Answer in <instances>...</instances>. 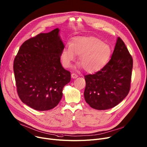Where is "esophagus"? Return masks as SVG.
Returning a JSON list of instances; mask_svg holds the SVG:
<instances>
[{
	"label": "esophagus",
	"instance_id": "34e87169",
	"mask_svg": "<svg viewBox=\"0 0 147 147\" xmlns=\"http://www.w3.org/2000/svg\"><path fill=\"white\" fill-rule=\"evenodd\" d=\"M78 77V75L76 73H72L71 74V77L73 78V79H76V78H77Z\"/></svg>",
	"mask_w": 147,
	"mask_h": 147
}]
</instances>
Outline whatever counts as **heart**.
Segmentation results:
<instances>
[{
	"label": "heart",
	"mask_w": 147,
	"mask_h": 147,
	"mask_svg": "<svg viewBox=\"0 0 147 147\" xmlns=\"http://www.w3.org/2000/svg\"><path fill=\"white\" fill-rule=\"evenodd\" d=\"M79 55V67L90 73L100 71L108 63L111 55L110 46L94 36H76L63 50L61 60L65 68L71 66Z\"/></svg>",
	"instance_id": "1"
}]
</instances>
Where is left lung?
<instances>
[{"label": "left lung", "instance_id": "left-lung-1", "mask_svg": "<svg viewBox=\"0 0 147 147\" xmlns=\"http://www.w3.org/2000/svg\"><path fill=\"white\" fill-rule=\"evenodd\" d=\"M132 67V57L118 37L110 61L95 74L84 76L86 102L97 110L118 105L130 90Z\"/></svg>", "mask_w": 147, "mask_h": 147}]
</instances>
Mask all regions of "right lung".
<instances>
[{
	"mask_svg": "<svg viewBox=\"0 0 147 147\" xmlns=\"http://www.w3.org/2000/svg\"><path fill=\"white\" fill-rule=\"evenodd\" d=\"M59 29L41 33L25 41L13 62L17 92L21 101L40 111L50 110L61 100L71 74L63 67L64 45Z\"/></svg>",
	"mask_w": 147,
	"mask_h": 147,
	"instance_id": "add662e5",
	"label": "right lung"
}]
</instances>
